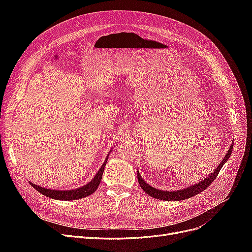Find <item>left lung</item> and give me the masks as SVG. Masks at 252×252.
Instances as JSON below:
<instances>
[{"label":"left lung","instance_id":"8db88e82","mask_svg":"<svg viewBox=\"0 0 252 252\" xmlns=\"http://www.w3.org/2000/svg\"><path fill=\"white\" fill-rule=\"evenodd\" d=\"M232 148H233V144H231V146H230L229 150H228L227 155L223 158V161L219 164V166L217 167V169L213 171L208 178H206L203 181H201L200 183H197L196 185H192V186H190V187H188L186 189L177 190V191H166V190H164V191H163V190H159V189L154 188V187H151L150 185H148L147 183L142 179L141 174L139 172H136V175H138V181L140 183V186L147 194H149L150 196L155 197V199H158V200H163V201H182V200L189 199V197L194 196L197 193H201L203 190H205L206 188H207L211 184V183L216 180L217 175L219 174L220 170L222 169L223 165L227 162L228 158L231 156Z\"/></svg>","mask_w":252,"mask_h":252}]
</instances>
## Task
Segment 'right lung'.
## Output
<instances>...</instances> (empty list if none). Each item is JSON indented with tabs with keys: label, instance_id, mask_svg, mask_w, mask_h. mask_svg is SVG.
<instances>
[{
	"label": "right lung",
	"instance_id": "obj_1",
	"mask_svg": "<svg viewBox=\"0 0 252 252\" xmlns=\"http://www.w3.org/2000/svg\"><path fill=\"white\" fill-rule=\"evenodd\" d=\"M107 159H108V158H106L104 164L102 165L100 170H98L97 173L95 174V177L91 180V182H89L87 185L83 186L81 188H78V189L64 190V191H61V190H52V189L40 187L35 184H32V183H30V185H32L35 190H37V191L41 192L42 194L46 195L48 197H51V199L61 200V201L79 200V199H82V197H85L91 193H94L97 189L98 185H100V183H101L102 175L104 172V167H105L106 163H107Z\"/></svg>",
	"mask_w": 252,
	"mask_h": 252
}]
</instances>
